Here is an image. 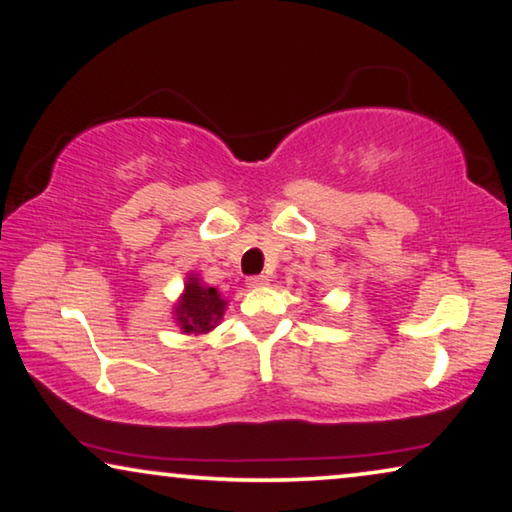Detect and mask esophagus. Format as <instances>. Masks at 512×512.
Returning a JSON list of instances; mask_svg holds the SVG:
<instances>
[{
    "label": "esophagus",
    "instance_id": "obj_1",
    "mask_svg": "<svg viewBox=\"0 0 512 512\" xmlns=\"http://www.w3.org/2000/svg\"><path fill=\"white\" fill-rule=\"evenodd\" d=\"M265 281H268V277H265V274H254V277L247 279V284H249V288H258V286H263Z\"/></svg>",
    "mask_w": 512,
    "mask_h": 512
}]
</instances>
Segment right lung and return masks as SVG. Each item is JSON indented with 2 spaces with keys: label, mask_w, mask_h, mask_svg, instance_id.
Returning <instances> with one entry per match:
<instances>
[{
  "label": "right lung",
  "mask_w": 512,
  "mask_h": 512,
  "mask_svg": "<svg viewBox=\"0 0 512 512\" xmlns=\"http://www.w3.org/2000/svg\"><path fill=\"white\" fill-rule=\"evenodd\" d=\"M226 302L221 300L217 288H207L196 277H189L180 305H177V323L184 332H207L224 316Z\"/></svg>",
  "instance_id": "1"
}]
</instances>
